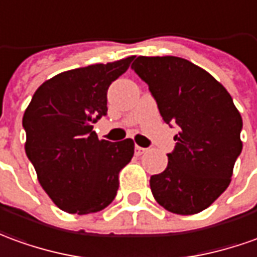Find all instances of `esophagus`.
<instances>
[{
  "instance_id": "esophagus-1",
  "label": "esophagus",
  "mask_w": 257,
  "mask_h": 257,
  "mask_svg": "<svg viewBox=\"0 0 257 257\" xmlns=\"http://www.w3.org/2000/svg\"><path fill=\"white\" fill-rule=\"evenodd\" d=\"M145 152H147V149H145V147H141V146H135V153L138 154V156H141V154H143Z\"/></svg>"
}]
</instances>
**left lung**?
<instances>
[{"label":"left lung","instance_id":"left-lung-1","mask_svg":"<svg viewBox=\"0 0 257 257\" xmlns=\"http://www.w3.org/2000/svg\"><path fill=\"white\" fill-rule=\"evenodd\" d=\"M146 82L164 122L179 134L164 171L152 175L154 199L175 214H196L228 188L242 152V118L225 87L179 57H138L131 66Z\"/></svg>","mask_w":257,"mask_h":257}]
</instances>
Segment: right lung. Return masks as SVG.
<instances>
[{"label":"right lung","instance_id":"obj_1","mask_svg":"<svg viewBox=\"0 0 257 257\" xmlns=\"http://www.w3.org/2000/svg\"><path fill=\"white\" fill-rule=\"evenodd\" d=\"M132 60L58 73L36 90L25 111L26 156L64 211L97 213L116 196L118 174L134 157V141H98L93 123L107 115V90Z\"/></svg>","mask_w":257,"mask_h":257}]
</instances>
